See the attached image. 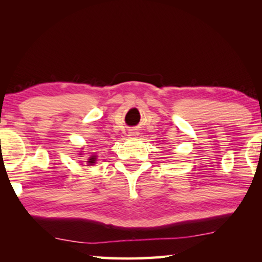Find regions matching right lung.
I'll use <instances>...</instances> for the list:
<instances>
[{"label":"right lung","instance_id":"obj_1","mask_svg":"<svg viewBox=\"0 0 262 262\" xmlns=\"http://www.w3.org/2000/svg\"><path fill=\"white\" fill-rule=\"evenodd\" d=\"M96 157H97V156H91V157H90V159H89V162H88V163H90L91 165H92V164H94V163L96 162Z\"/></svg>","mask_w":262,"mask_h":262}]
</instances>
